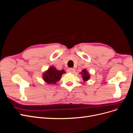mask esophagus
<instances>
[{
	"label": "esophagus",
	"mask_w": 133,
	"mask_h": 133,
	"mask_svg": "<svg viewBox=\"0 0 133 133\" xmlns=\"http://www.w3.org/2000/svg\"><path fill=\"white\" fill-rule=\"evenodd\" d=\"M68 72H70V73H73L75 72V70L74 69V68H69V69L68 70Z\"/></svg>",
	"instance_id": "34e87169"
}]
</instances>
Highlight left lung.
Segmentation results:
<instances>
[{"label":"left lung","instance_id":"left-lung-1","mask_svg":"<svg viewBox=\"0 0 133 133\" xmlns=\"http://www.w3.org/2000/svg\"><path fill=\"white\" fill-rule=\"evenodd\" d=\"M79 74L82 75V77L83 78V80L84 82H87L90 79V75L89 73L88 72V71L86 69H83Z\"/></svg>","mask_w":133,"mask_h":133}]
</instances>
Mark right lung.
Instances as JSON below:
<instances>
[{"mask_svg": "<svg viewBox=\"0 0 133 133\" xmlns=\"http://www.w3.org/2000/svg\"><path fill=\"white\" fill-rule=\"evenodd\" d=\"M63 73H66L63 70H58L52 66L43 73V79L48 84H54L60 81Z\"/></svg>", "mask_w": 133, "mask_h": 133, "instance_id": "add662e5", "label": "right lung"}]
</instances>
